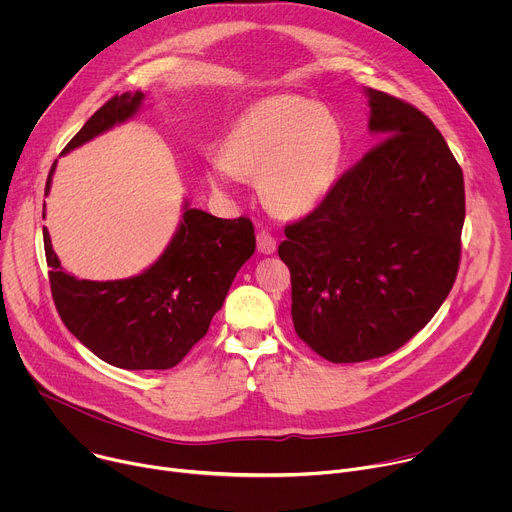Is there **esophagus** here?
I'll list each match as a JSON object with an SVG mask.
<instances>
[{"mask_svg":"<svg viewBox=\"0 0 512 512\" xmlns=\"http://www.w3.org/2000/svg\"><path fill=\"white\" fill-rule=\"evenodd\" d=\"M275 245H277V241H275V237L269 231H259L257 233V249L263 255H273L275 249H277Z\"/></svg>","mask_w":512,"mask_h":512,"instance_id":"obj_1","label":"esophagus"}]
</instances>
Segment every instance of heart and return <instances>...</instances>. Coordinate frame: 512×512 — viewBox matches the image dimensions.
<instances>
[{
	"label": "heart",
	"instance_id": "heart-1",
	"mask_svg": "<svg viewBox=\"0 0 512 512\" xmlns=\"http://www.w3.org/2000/svg\"><path fill=\"white\" fill-rule=\"evenodd\" d=\"M344 152L336 115L308 99L275 95L253 103L210 162L208 184L227 188L231 172L257 178L263 202L285 216L310 212L332 188Z\"/></svg>",
	"mask_w": 512,
	"mask_h": 512
}]
</instances>
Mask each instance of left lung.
I'll use <instances>...</instances> for the list:
<instances>
[{
    "label": "left lung",
    "mask_w": 512,
    "mask_h": 512,
    "mask_svg": "<svg viewBox=\"0 0 512 512\" xmlns=\"http://www.w3.org/2000/svg\"><path fill=\"white\" fill-rule=\"evenodd\" d=\"M367 95L381 141L285 227L277 251L294 328L330 362L409 342L448 298L462 255L464 176L444 135L411 103Z\"/></svg>",
    "instance_id": "obj_1"
}]
</instances>
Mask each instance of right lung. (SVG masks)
<instances>
[{
	"instance_id": "obj_1",
	"label": "right lung",
	"mask_w": 512,
	"mask_h": 512,
	"mask_svg": "<svg viewBox=\"0 0 512 512\" xmlns=\"http://www.w3.org/2000/svg\"><path fill=\"white\" fill-rule=\"evenodd\" d=\"M143 93L111 97L62 154L129 119ZM56 162L46 180V194ZM44 251L52 298L64 326L93 354L127 371H166L204 338L241 265L255 253L251 218H216L186 208L164 255L141 275L87 281L62 271L48 231Z\"/></svg>"
}]
</instances>
